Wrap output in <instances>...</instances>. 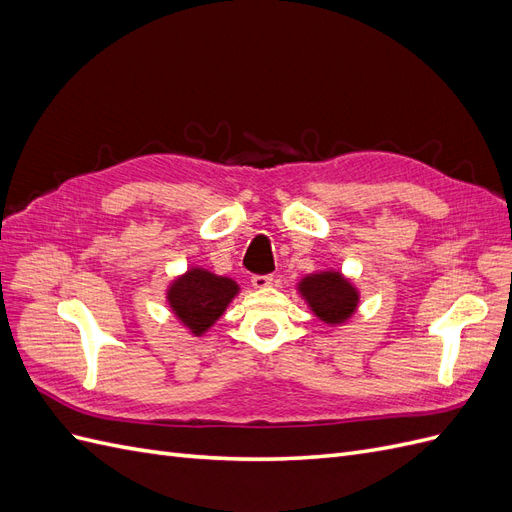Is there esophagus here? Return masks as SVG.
<instances>
[{
  "label": "esophagus",
  "mask_w": 512,
  "mask_h": 512,
  "mask_svg": "<svg viewBox=\"0 0 512 512\" xmlns=\"http://www.w3.org/2000/svg\"><path fill=\"white\" fill-rule=\"evenodd\" d=\"M273 284V277L271 275H254L252 277V286L258 288V290H265Z\"/></svg>",
  "instance_id": "34e87169"
}]
</instances>
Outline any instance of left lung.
Returning <instances> with one entry per match:
<instances>
[{"instance_id": "left-lung-1", "label": "left lung", "mask_w": 512, "mask_h": 512, "mask_svg": "<svg viewBox=\"0 0 512 512\" xmlns=\"http://www.w3.org/2000/svg\"><path fill=\"white\" fill-rule=\"evenodd\" d=\"M299 292L312 307V312L327 324L346 322L359 305V292L337 271H322L303 277Z\"/></svg>"}]
</instances>
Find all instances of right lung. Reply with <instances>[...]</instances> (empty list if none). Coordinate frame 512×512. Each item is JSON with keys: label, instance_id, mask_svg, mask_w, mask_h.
Instances as JSON below:
<instances>
[{"label": "right lung", "instance_id": "obj_1", "mask_svg": "<svg viewBox=\"0 0 512 512\" xmlns=\"http://www.w3.org/2000/svg\"><path fill=\"white\" fill-rule=\"evenodd\" d=\"M237 292L239 286L230 277L194 267L170 284L166 299L183 327H188L194 335H203L226 312Z\"/></svg>", "mask_w": 512, "mask_h": 512}]
</instances>
